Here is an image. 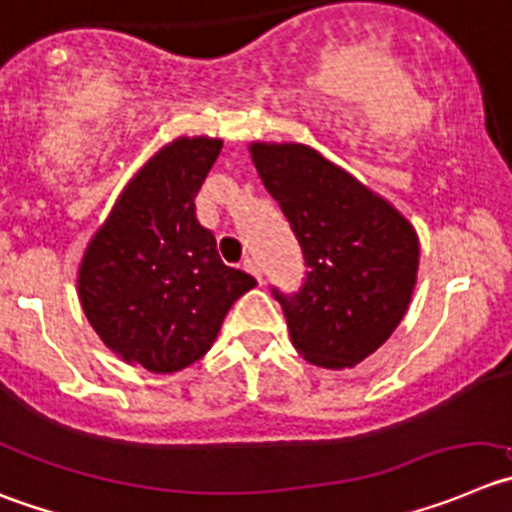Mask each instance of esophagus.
Returning a JSON list of instances; mask_svg holds the SVG:
<instances>
[{
  "label": "esophagus",
  "mask_w": 512,
  "mask_h": 512,
  "mask_svg": "<svg viewBox=\"0 0 512 512\" xmlns=\"http://www.w3.org/2000/svg\"><path fill=\"white\" fill-rule=\"evenodd\" d=\"M242 267H245V270L250 272V275H255V278H257V283H262V272H260V265H257V262L252 260V257H247V260L242 262Z\"/></svg>",
  "instance_id": "esophagus-1"
}]
</instances>
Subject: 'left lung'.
<instances>
[{
  "instance_id": "obj_1",
  "label": "left lung",
  "mask_w": 512,
  "mask_h": 512,
  "mask_svg": "<svg viewBox=\"0 0 512 512\" xmlns=\"http://www.w3.org/2000/svg\"><path fill=\"white\" fill-rule=\"evenodd\" d=\"M250 154L308 267L295 293L272 288L293 346L323 369L361 364L407 313L417 232L389 202L303 143H252Z\"/></svg>"
}]
</instances>
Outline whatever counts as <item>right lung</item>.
Returning <instances> with one entry per match:
<instances>
[{
    "label": "right lung",
    "mask_w": 512,
    "mask_h": 512,
    "mask_svg": "<svg viewBox=\"0 0 512 512\" xmlns=\"http://www.w3.org/2000/svg\"><path fill=\"white\" fill-rule=\"evenodd\" d=\"M219 138H179L148 161L95 232L78 275L80 303L103 343L156 374L212 348L232 303L255 278L227 267L197 219V191Z\"/></svg>",
    "instance_id": "add662e5"
}]
</instances>
